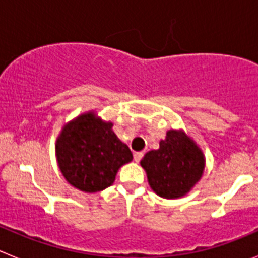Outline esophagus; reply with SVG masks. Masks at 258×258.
I'll return each instance as SVG.
<instances>
[{
	"instance_id": "34e87169",
	"label": "esophagus",
	"mask_w": 258,
	"mask_h": 258,
	"mask_svg": "<svg viewBox=\"0 0 258 258\" xmlns=\"http://www.w3.org/2000/svg\"><path fill=\"white\" fill-rule=\"evenodd\" d=\"M134 161L136 163H140L141 160H142V157H143V152H134Z\"/></svg>"
}]
</instances>
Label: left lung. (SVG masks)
I'll return each mask as SVG.
<instances>
[{
  "label": "left lung",
  "instance_id": "1",
  "mask_svg": "<svg viewBox=\"0 0 258 258\" xmlns=\"http://www.w3.org/2000/svg\"><path fill=\"white\" fill-rule=\"evenodd\" d=\"M141 165L152 190L165 199L181 198L194 187L204 170V156L183 132L169 131L160 149L145 155Z\"/></svg>",
  "mask_w": 258,
  "mask_h": 258
}]
</instances>
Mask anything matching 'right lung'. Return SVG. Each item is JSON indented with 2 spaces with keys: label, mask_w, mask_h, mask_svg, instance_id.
Wrapping results in <instances>:
<instances>
[{
  "label": "right lung",
  "mask_w": 258,
  "mask_h": 258,
  "mask_svg": "<svg viewBox=\"0 0 258 258\" xmlns=\"http://www.w3.org/2000/svg\"><path fill=\"white\" fill-rule=\"evenodd\" d=\"M56 160L64 178L85 192H98L113 183L118 168L133 159L132 151L93 112L66 125L55 145Z\"/></svg>",
  "instance_id": "right-lung-1"
}]
</instances>
